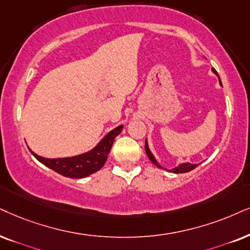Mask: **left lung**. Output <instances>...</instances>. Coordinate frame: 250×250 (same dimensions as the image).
Returning <instances> with one entry per match:
<instances>
[{
	"instance_id": "obj_1",
	"label": "left lung",
	"mask_w": 250,
	"mask_h": 250,
	"mask_svg": "<svg viewBox=\"0 0 250 250\" xmlns=\"http://www.w3.org/2000/svg\"><path fill=\"white\" fill-rule=\"evenodd\" d=\"M212 71L214 72V74L217 75V71L214 70V69H212ZM219 82H220V78H219ZM220 85H222V82H220ZM145 152H146L148 159L152 162L154 165H156L157 167H159V168H163L162 166L158 164V162L156 160V158H154V156L152 153H151L150 148H148V145H147V142L145 141ZM198 165L197 164H190V163H183V164H180V165L178 167H175V168H172L169 169V172H173V173H187V172H190V170H192L194 168H196Z\"/></svg>"
}]
</instances>
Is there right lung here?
Masks as SVG:
<instances>
[{"mask_svg": "<svg viewBox=\"0 0 250 250\" xmlns=\"http://www.w3.org/2000/svg\"><path fill=\"white\" fill-rule=\"evenodd\" d=\"M123 125H119L112 131H109L102 141L90 150L88 152L82 153L80 156L68 157V158H56V159H49L38 156L33 151L31 153L37 158L38 160L43 165L49 167L50 169L55 170L56 173L61 174L65 178L71 179H82L93 174L105 165L107 157L114 143L115 137L122 131Z\"/></svg>", "mask_w": 250, "mask_h": 250, "instance_id": "1", "label": "right lung"}]
</instances>
